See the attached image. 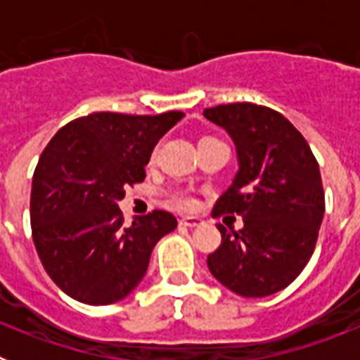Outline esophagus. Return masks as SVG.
Here are the masks:
<instances>
[{
    "mask_svg": "<svg viewBox=\"0 0 360 360\" xmlns=\"http://www.w3.org/2000/svg\"><path fill=\"white\" fill-rule=\"evenodd\" d=\"M202 224H203L202 219L195 218V216H184V218H180V225H182V227L193 229V227H200Z\"/></svg>",
    "mask_w": 360,
    "mask_h": 360,
    "instance_id": "34e87169",
    "label": "esophagus"
}]
</instances>
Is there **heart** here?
<instances>
[{
  "label": "heart",
  "mask_w": 360,
  "mask_h": 360,
  "mask_svg": "<svg viewBox=\"0 0 360 360\" xmlns=\"http://www.w3.org/2000/svg\"><path fill=\"white\" fill-rule=\"evenodd\" d=\"M209 141H216V139H214V136H203L202 141H200V144H202V142H209ZM155 155H157V151H153L151 160L155 158ZM169 202L173 203L174 207H178V209H195L196 207L195 196L189 195L187 191H182V189L173 191V193L169 195Z\"/></svg>",
  "instance_id": "obj_1"
}]
</instances>
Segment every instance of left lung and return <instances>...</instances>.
<instances>
[{"label": "left lung", "instance_id": "left-lung-1", "mask_svg": "<svg viewBox=\"0 0 360 360\" xmlns=\"http://www.w3.org/2000/svg\"><path fill=\"white\" fill-rule=\"evenodd\" d=\"M238 148L240 171L219 196L212 218L238 214L241 231L221 232L207 257L211 274L243 297L287 288L316 249L324 214V189L304 136L272 108L232 103L203 110Z\"/></svg>", "mask_w": 360, "mask_h": 360}]
</instances>
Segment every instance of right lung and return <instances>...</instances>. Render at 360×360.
Wrapping results in <instances>:
<instances>
[{
	"label": "right lung",
	"instance_id": "right-lung-1",
	"mask_svg": "<svg viewBox=\"0 0 360 360\" xmlns=\"http://www.w3.org/2000/svg\"><path fill=\"white\" fill-rule=\"evenodd\" d=\"M182 111L128 115L97 111L63 126L32 178V240L46 274L70 297L111 304L142 281L153 247L174 231L171 212L124 225L117 202L144 182L153 148Z\"/></svg>",
	"mask_w": 360,
	"mask_h": 360
}]
</instances>
